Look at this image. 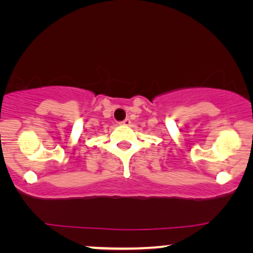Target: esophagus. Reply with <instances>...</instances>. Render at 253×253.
Wrapping results in <instances>:
<instances>
[{
  "instance_id": "1",
  "label": "esophagus",
  "mask_w": 253,
  "mask_h": 253,
  "mask_svg": "<svg viewBox=\"0 0 253 253\" xmlns=\"http://www.w3.org/2000/svg\"><path fill=\"white\" fill-rule=\"evenodd\" d=\"M120 124H123V126H129L130 120H129V118H126V120H124V121L120 122Z\"/></svg>"
}]
</instances>
